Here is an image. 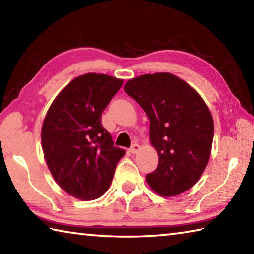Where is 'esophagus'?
I'll list each match as a JSON object with an SVG mask.
<instances>
[{"label": "esophagus", "instance_id": "esophagus-1", "mask_svg": "<svg viewBox=\"0 0 254 254\" xmlns=\"http://www.w3.org/2000/svg\"><path fill=\"white\" fill-rule=\"evenodd\" d=\"M139 150H140V145L137 144V143H134V144H133L132 147L130 148V152H131V153H136L137 151H139Z\"/></svg>", "mask_w": 254, "mask_h": 254}]
</instances>
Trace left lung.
I'll return each mask as SVG.
<instances>
[{
	"label": "left lung",
	"instance_id": "left-lung-1",
	"mask_svg": "<svg viewBox=\"0 0 254 254\" xmlns=\"http://www.w3.org/2000/svg\"><path fill=\"white\" fill-rule=\"evenodd\" d=\"M150 120V140L159 157L147 182L157 194H182L198 182L212 150L214 122L203 98L169 72L147 74L124 85Z\"/></svg>",
	"mask_w": 254,
	"mask_h": 254
}]
</instances>
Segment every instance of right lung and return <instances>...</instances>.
I'll return each instance as SVG.
<instances>
[{
    "instance_id": "add662e5",
    "label": "right lung",
    "mask_w": 254,
    "mask_h": 254,
    "mask_svg": "<svg viewBox=\"0 0 254 254\" xmlns=\"http://www.w3.org/2000/svg\"><path fill=\"white\" fill-rule=\"evenodd\" d=\"M122 79L89 72L71 80L45 118L41 142L48 168L67 194L92 200L107 190L126 151L102 126V113Z\"/></svg>"
}]
</instances>
